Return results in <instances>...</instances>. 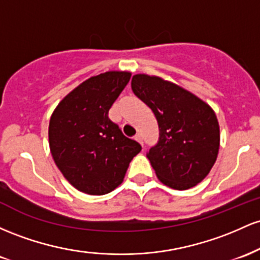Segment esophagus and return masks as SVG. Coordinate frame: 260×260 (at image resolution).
Wrapping results in <instances>:
<instances>
[{"label": "esophagus", "instance_id": "esophagus-1", "mask_svg": "<svg viewBox=\"0 0 260 260\" xmlns=\"http://www.w3.org/2000/svg\"><path fill=\"white\" fill-rule=\"evenodd\" d=\"M135 139H136V141H139V142H140V144L144 145V142H142V136H141V134H136V135H135Z\"/></svg>", "mask_w": 260, "mask_h": 260}]
</instances>
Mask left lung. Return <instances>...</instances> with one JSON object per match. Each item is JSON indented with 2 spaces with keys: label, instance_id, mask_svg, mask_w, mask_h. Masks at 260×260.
<instances>
[{
  "label": "left lung",
  "instance_id": "left-lung-1",
  "mask_svg": "<svg viewBox=\"0 0 260 260\" xmlns=\"http://www.w3.org/2000/svg\"><path fill=\"white\" fill-rule=\"evenodd\" d=\"M131 88L158 122V141L146 153L158 179L178 190L197 185L218 153L220 127L214 110L193 93L159 77L135 75Z\"/></svg>",
  "mask_w": 260,
  "mask_h": 260
}]
</instances>
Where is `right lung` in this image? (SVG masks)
<instances>
[{
	"label": "right lung",
	"mask_w": 260,
	"mask_h": 260,
	"mask_svg": "<svg viewBox=\"0 0 260 260\" xmlns=\"http://www.w3.org/2000/svg\"><path fill=\"white\" fill-rule=\"evenodd\" d=\"M129 72L109 71L88 78L52 113L49 144L63 177L80 191L104 195L121 184L141 145L109 119V109L129 83Z\"/></svg>",
	"instance_id": "right-lung-1"
}]
</instances>
